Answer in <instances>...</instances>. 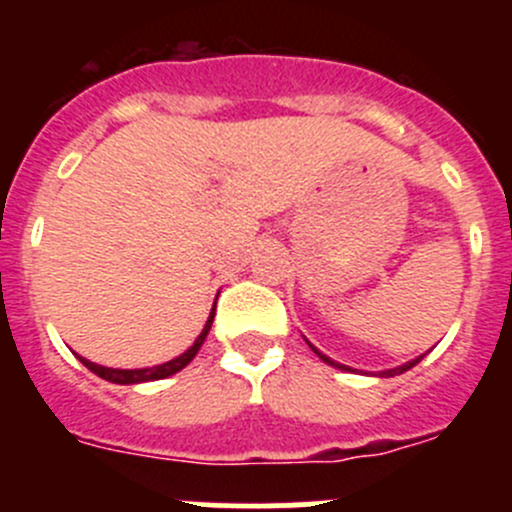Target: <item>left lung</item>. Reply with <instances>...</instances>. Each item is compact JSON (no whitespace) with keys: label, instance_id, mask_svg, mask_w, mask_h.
Segmentation results:
<instances>
[{"label":"left lung","instance_id":"1","mask_svg":"<svg viewBox=\"0 0 512 512\" xmlns=\"http://www.w3.org/2000/svg\"><path fill=\"white\" fill-rule=\"evenodd\" d=\"M309 347H312V344H309ZM314 349V347H312ZM314 352H317V349H314ZM319 354V352H317ZM319 356H322V359L324 361H327V364H332V366H337V369H347V366H342V364H337V361H332V359H329V356H324V354H319ZM423 359V356H418V359H414V361H409V364H404V366H396V369H389V371H384V374H381V376H396V374H404V371H409L411 369V366H416L418 364V361H421Z\"/></svg>","mask_w":512,"mask_h":512}]
</instances>
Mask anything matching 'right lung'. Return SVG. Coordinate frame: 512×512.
I'll use <instances>...</instances> for the list:
<instances>
[{
    "label": "right lung",
    "instance_id": "right-lung-1",
    "mask_svg": "<svg viewBox=\"0 0 512 512\" xmlns=\"http://www.w3.org/2000/svg\"><path fill=\"white\" fill-rule=\"evenodd\" d=\"M213 317H215V307H213V312H210L208 322H205V329H203V332H200V337L195 339V344L188 349V352H183V354L178 356V359L165 361V364H160V366H151V369H108V366L94 364V361L84 359V356H79V359H81V364L86 366V369H91L96 376H101V379L111 381V384H143V381L165 379V376H173L175 371L185 369V366H188L190 361L195 359L198 349L203 347L205 337H208L210 327H213Z\"/></svg>",
    "mask_w": 512,
    "mask_h": 512
}]
</instances>
